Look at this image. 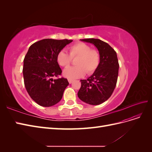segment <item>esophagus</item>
<instances>
[{"instance_id":"esophagus-1","label":"esophagus","mask_w":152,"mask_h":152,"mask_svg":"<svg viewBox=\"0 0 152 152\" xmlns=\"http://www.w3.org/2000/svg\"><path fill=\"white\" fill-rule=\"evenodd\" d=\"M68 82L70 84H72V82H73V80H72V79H68Z\"/></svg>"}]
</instances>
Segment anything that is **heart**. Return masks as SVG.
I'll use <instances>...</instances> for the list:
<instances>
[{"mask_svg":"<svg viewBox=\"0 0 152 152\" xmlns=\"http://www.w3.org/2000/svg\"><path fill=\"white\" fill-rule=\"evenodd\" d=\"M70 54L65 50H60L57 54L56 60L59 65L68 66L72 62V58L78 57L75 66H69L63 70V74L69 79H76L84 77L86 72L92 74L97 70L100 63L99 53L92 49L88 44L77 42L70 46Z\"/></svg>","mask_w":152,"mask_h":152,"instance_id":"obj_1","label":"heart"}]
</instances>
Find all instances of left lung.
<instances>
[{
	"instance_id": "obj_1",
	"label": "left lung",
	"mask_w": 152,
	"mask_h": 152,
	"mask_svg": "<svg viewBox=\"0 0 152 152\" xmlns=\"http://www.w3.org/2000/svg\"><path fill=\"white\" fill-rule=\"evenodd\" d=\"M93 44L100 54L97 70L87 80H80L81 87L78 97L87 104L98 105L106 102L115 88L119 65L117 53L107 42L97 39H80Z\"/></svg>"
}]
</instances>
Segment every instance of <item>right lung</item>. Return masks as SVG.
<instances>
[{"mask_svg": "<svg viewBox=\"0 0 152 152\" xmlns=\"http://www.w3.org/2000/svg\"><path fill=\"white\" fill-rule=\"evenodd\" d=\"M72 40L45 39L29 48L23 60L24 84L28 94L35 102L44 107L60 102L68 86L65 78L53 79L61 74L56 60L57 54Z\"/></svg>", "mask_w": 152, "mask_h": 152, "instance_id": "1", "label": "right lung"}]
</instances>
